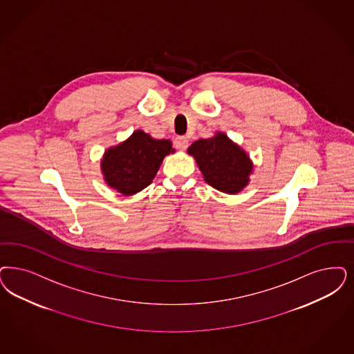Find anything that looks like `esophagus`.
Segmentation results:
<instances>
[{"label": "esophagus", "instance_id": "esophagus-1", "mask_svg": "<svg viewBox=\"0 0 354 354\" xmlns=\"http://www.w3.org/2000/svg\"><path fill=\"white\" fill-rule=\"evenodd\" d=\"M174 145H175L176 149H179V150H185L187 147H188V138L184 137V136H179V137L175 138Z\"/></svg>", "mask_w": 354, "mask_h": 354}]
</instances>
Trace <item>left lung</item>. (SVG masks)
<instances>
[{
    "label": "left lung",
    "mask_w": 354,
    "mask_h": 354,
    "mask_svg": "<svg viewBox=\"0 0 354 354\" xmlns=\"http://www.w3.org/2000/svg\"><path fill=\"white\" fill-rule=\"evenodd\" d=\"M187 153L195 158L204 180L217 191L235 195L250 183L254 163L247 151L223 132L200 138Z\"/></svg>",
    "instance_id": "1"
}]
</instances>
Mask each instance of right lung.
I'll return each instance as SVG.
<instances>
[{"mask_svg":"<svg viewBox=\"0 0 354 354\" xmlns=\"http://www.w3.org/2000/svg\"><path fill=\"white\" fill-rule=\"evenodd\" d=\"M174 151L170 140H157L137 129L104 151L100 159L103 179L122 196L136 195L153 182L165 157Z\"/></svg>","mask_w":354,"mask_h":354,"instance_id":"obj_1","label":"right lung"}]
</instances>
